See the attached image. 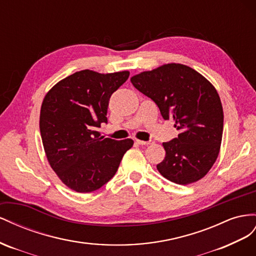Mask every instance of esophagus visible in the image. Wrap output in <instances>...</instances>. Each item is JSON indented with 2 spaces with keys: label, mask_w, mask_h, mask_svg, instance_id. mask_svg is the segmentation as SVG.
Here are the masks:
<instances>
[{
  "label": "esophagus",
  "mask_w": 256,
  "mask_h": 256,
  "mask_svg": "<svg viewBox=\"0 0 256 256\" xmlns=\"http://www.w3.org/2000/svg\"><path fill=\"white\" fill-rule=\"evenodd\" d=\"M136 142L138 144H142V146H148V144H152V142L151 140H148V142H144V140H136Z\"/></svg>",
  "instance_id": "obj_1"
}]
</instances>
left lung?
Instances as JSON below:
<instances>
[{
	"label": "left lung",
	"instance_id": "8db88e82",
	"mask_svg": "<svg viewBox=\"0 0 256 256\" xmlns=\"http://www.w3.org/2000/svg\"><path fill=\"white\" fill-rule=\"evenodd\" d=\"M130 82L179 130L177 138L163 142L166 156L156 165L160 174L182 186L205 177L220 152L223 134V107L212 84L179 63L142 72Z\"/></svg>",
	"mask_w": 256,
	"mask_h": 256
}]
</instances>
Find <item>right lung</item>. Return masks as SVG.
<instances>
[{
    "mask_svg": "<svg viewBox=\"0 0 256 256\" xmlns=\"http://www.w3.org/2000/svg\"><path fill=\"white\" fill-rule=\"evenodd\" d=\"M130 76L128 70L100 74L84 70L60 80L44 98L40 130L51 168L78 193H90L110 180L132 140H114L96 128L107 123L112 94Z\"/></svg>",
    "mask_w": 256,
    "mask_h": 256,
    "instance_id": "1",
    "label": "right lung"
}]
</instances>
